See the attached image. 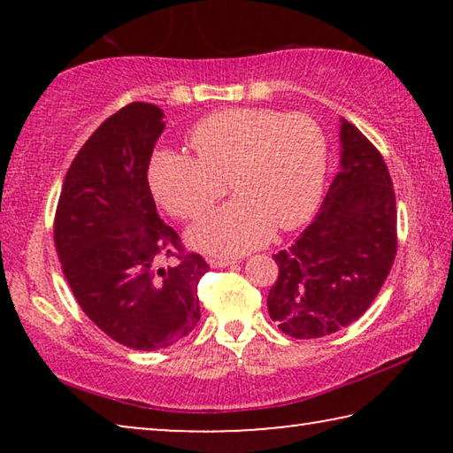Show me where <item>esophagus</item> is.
I'll list each match as a JSON object with an SVG mask.
<instances>
[{"label":"esophagus","instance_id":"obj_1","mask_svg":"<svg viewBox=\"0 0 453 453\" xmlns=\"http://www.w3.org/2000/svg\"><path fill=\"white\" fill-rule=\"evenodd\" d=\"M237 262L235 259H227V257H213L210 259V265L211 267H229V265H235Z\"/></svg>","mask_w":453,"mask_h":453}]
</instances>
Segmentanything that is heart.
<instances>
[{
    "mask_svg": "<svg viewBox=\"0 0 453 453\" xmlns=\"http://www.w3.org/2000/svg\"><path fill=\"white\" fill-rule=\"evenodd\" d=\"M196 159L173 151L151 157L148 181L156 202L173 218L208 211L232 183L235 202L188 229L203 254L242 256L281 232L303 226L324 194L327 143L308 116L264 107H234L197 121L189 134Z\"/></svg>",
    "mask_w": 453,
    "mask_h": 453,
    "instance_id": "heart-1",
    "label": "heart"
}]
</instances>
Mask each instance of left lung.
<instances>
[{
  "label": "left lung",
  "instance_id": "1",
  "mask_svg": "<svg viewBox=\"0 0 453 453\" xmlns=\"http://www.w3.org/2000/svg\"><path fill=\"white\" fill-rule=\"evenodd\" d=\"M340 172L316 219L289 250L267 296L270 318L297 340L324 337L364 316L392 270L395 194L381 153L340 119Z\"/></svg>",
  "mask_w": 453,
  "mask_h": 453
}]
</instances>
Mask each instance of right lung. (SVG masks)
I'll return each mask as SVG.
<instances>
[{
  "mask_svg": "<svg viewBox=\"0 0 453 453\" xmlns=\"http://www.w3.org/2000/svg\"><path fill=\"white\" fill-rule=\"evenodd\" d=\"M164 111L134 102L83 143L61 188L53 237L61 270L94 324L121 346L170 348L199 321L197 283L210 270L183 254L178 234L159 219L148 167ZM175 255V266L159 268Z\"/></svg>",
  "mask_w": 453,
  "mask_h": 453,
  "instance_id": "1",
  "label": "right lung"
}]
</instances>
